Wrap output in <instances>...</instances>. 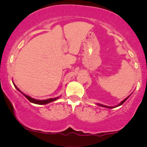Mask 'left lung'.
Masks as SVG:
<instances>
[{"label": "left lung", "instance_id": "left-lung-1", "mask_svg": "<svg viewBox=\"0 0 147 147\" xmlns=\"http://www.w3.org/2000/svg\"><path fill=\"white\" fill-rule=\"evenodd\" d=\"M130 96H131V95H130L129 96V97H126V99H124V100L122 101V102H121L120 103H119V104H118V105L115 106H105V105H102V104H97V105L99 106H102V107H105V108H108V109H113V108L117 107V106H121V105H122V104H124V102H125V101L126 100V99H127L128 98H129V97H130Z\"/></svg>", "mask_w": 147, "mask_h": 147}]
</instances>
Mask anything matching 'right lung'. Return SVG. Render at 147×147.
<instances>
[{
    "mask_svg": "<svg viewBox=\"0 0 147 147\" xmlns=\"http://www.w3.org/2000/svg\"><path fill=\"white\" fill-rule=\"evenodd\" d=\"M13 84H14V86H15V88H16L17 89V90H18V91H19L20 92H21V93L23 94V95H24L25 97H26V98L28 99V100H29L30 102L33 103V104H39V105H43V104H48V103H50V102H54V101L57 100V99H58L59 98V97H55V98H50V99H44V100H38V99H35L32 98V97H30V96H28V95H25V94L23 93V92H21V91L18 88L17 86H16L15 85L14 83H13Z\"/></svg>",
    "mask_w": 147,
    "mask_h": 147,
    "instance_id": "right-lung-1",
    "label": "right lung"
}]
</instances>
